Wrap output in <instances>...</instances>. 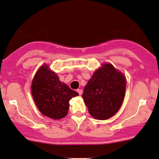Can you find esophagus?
I'll use <instances>...</instances> for the list:
<instances>
[{"label": "esophagus", "mask_w": 159, "mask_h": 159, "mask_svg": "<svg viewBox=\"0 0 159 159\" xmlns=\"http://www.w3.org/2000/svg\"><path fill=\"white\" fill-rule=\"evenodd\" d=\"M77 92L79 93V95H81V94H82L83 91H82V90H81V89H78V90H77Z\"/></svg>", "instance_id": "34e87169"}]
</instances>
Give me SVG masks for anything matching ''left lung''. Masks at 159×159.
Segmentation results:
<instances>
[{"mask_svg":"<svg viewBox=\"0 0 159 159\" xmlns=\"http://www.w3.org/2000/svg\"><path fill=\"white\" fill-rule=\"evenodd\" d=\"M126 79L110 64L103 65L84 87L82 98L88 111L98 120H107L119 110L124 99Z\"/></svg>","mask_w":159,"mask_h":159,"instance_id":"left-lung-1","label":"left lung"}]
</instances>
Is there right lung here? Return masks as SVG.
Wrapping results in <instances>:
<instances>
[{"label": "right lung", "mask_w": 159, "mask_h": 159, "mask_svg": "<svg viewBox=\"0 0 159 159\" xmlns=\"http://www.w3.org/2000/svg\"><path fill=\"white\" fill-rule=\"evenodd\" d=\"M32 94L39 111L54 120L65 117L69 101L78 93L59 81L57 75L44 65L38 70L32 82Z\"/></svg>", "instance_id": "1"}]
</instances>
